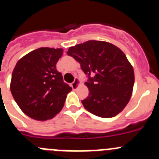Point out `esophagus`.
I'll return each instance as SVG.
<instances>
[{
	"label": "esophagus",
	"instance_id": "obj_1",
	"mask_svg": "<svg viewBox=\"0 0 159 159\" xmlns=\"http://www.w3.org/2000/svg\"><path fill=\"white\" fill-rule=\"evenodd\" d=\"M78 84H79V79L75 78V80L73 81V82L71 83V88H72V89L73 90L76 89L77 87H78Z\"/></svg>",
	"mask_w": 159,
	"mask_h": 159
}]
</instances>
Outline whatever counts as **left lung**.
<instances>
[{"mask_svg":"<svg viewBox=\"0 0 159 159\" xmlns=\"http://www.w3.org/2000/svg\"><path fill=\"white\" fill-rule=\"evenodd\" d=\"M67 54L80 64L88 75L89 95L82 100L96 116L111 118L121 112L131 97L134 70L124 53L116 45L88 40L69 48Z\"/></svg>","mask_w":159,"mask_h":159,"instance_id":"1","label":"left lung"}]
</instances>
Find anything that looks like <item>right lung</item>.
I'll return each instance as SVG.
<instances>
[{
	"label": "right lung",
	"instance_id": "obj_1",
	"mask_svg": "<svg viewBox=\"0 0 159 159\" xmlns=\"http://www.w3.org/2000/svg\"><path fill=\"white\" fill-rule=\"evenodd\" d=\"M62 48H40L22 57L12 74L10 90L22 111L43 121L54 117L64 107L71 88L57 70Z\"/></svg>",
	"mask_w": 159,
	"mask_h": 159
}]
</instances>
